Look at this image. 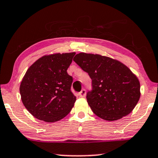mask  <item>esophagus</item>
<instances>
[{"label": "esophagus", "mask_w": 158, "mask_h": 158, "mask_svg": "<svg viewBox=\"0 0 158 158\" xmlns=\"http://www.w3.org/2000/svg\"><path fill=\"white\" fill-rule=\"evenodd\" d=\"M85 89H82L81 92L78 93V96L80 97H85Z\"/></svg>", "instance_id": "esophagus-1"}]
</instances>
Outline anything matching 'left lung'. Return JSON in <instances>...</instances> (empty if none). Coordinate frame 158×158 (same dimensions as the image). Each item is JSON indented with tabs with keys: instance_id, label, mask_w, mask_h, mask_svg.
<instances>
[{
	"instance_id": "8db88e82",
	"label": "left lung",
	"mask_w": 158,
	"mask_h": 158,
	"mask_svg": "<svg viewBox=\"0 0 158 158\" xmlns=\"http://www.w3.org/2000/svg\"><path fill=\"white\" fill-rule=\"evenodd\" d=\"M73 61L92 81L86 99L94 114L114 121L131 112L140 98V83L128 67L99 54L80 53Z\"/></svg>"
}]
</instances>
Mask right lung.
I'll return each mask as SVG.
<instances>
[{"mask_svg": "<svg viewBox=\"0 0 158 158\" xmlns=\"http://www.w3.org/2000/svg\"><path fill=\"white\" fill-rule=\"evenodd\" d=\"M75 54L44 56L27 70L19 91L22 103L37 119L47 123L58 121L74 106L76 97L71 91L73 79L67 70Z\"/></svg>", "mask_w": 158, "mask_h": 158, "instance_id": "obj_1", "label": "right lung"}]
</instances>
